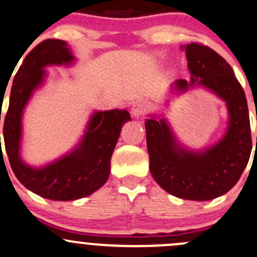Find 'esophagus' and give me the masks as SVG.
Segmentation results:
<instances>
[{
  "instance_id": "obj_1",
  "label": "esophagus",
  "mask_w": 257,
  "mask_h": 257,
  "mask_svg": "<svg viewBox=\"0 0 257 257\" xmlns=\"http://www.w3.org/2000/svg\"><path fill=\"white\" fill-rule=\"evenodd\" d=\"M149 107L150 105L146 102V101L144 100L136 101V102L132 105V108H131L132 116H134V117H140V116L145 115V113L149 111Z\"/></svg>"
}]
</instances>
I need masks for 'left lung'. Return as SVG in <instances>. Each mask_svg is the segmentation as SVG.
I'll return each instance as SVG.
<instances>
[{
	"label": "left lung",
	"instance_id": "1",
	"mask_svg": "<svg viewBox=\"0 0 257 257\" xmlns=\"http://www.w3.org/2000/svg\"><path fill=\"white\" fill-rule=\"evenodd\" d=\"M191 80H177L176 91L202 86L226 102L228 126L222 139L202 151L179 145L165 118L145 121L150 171L169 194L185 200L207 201L230 191L250 159V118L247 101L232 68L212 48L201 43L185 47Z\"/></svg>",
	"mask_w": 257,
	"mask_h": 257
}]
</instances>
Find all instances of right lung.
Here are the masks:
<instances>
[{"instance_id": "right-lung-1", "label": "right lung", "mask_w": 257, "mask_h": 257, "mask_svg": "<svg viewBox=\"0 0 257 257\" xmlns=\"http://www.w3.org/2000/svg\"><path fill=\"white\" fill-rule=\"evenodd\" d=\"M73 61L70 47L62 40H45L32 48L15 75L4 123L5 147L14 174L30 191L55 201L78 200L105 185L121 128L131 120L126 110L97 111L91 116L78 146L70 154L40 169L22 161V113L34 91L45 81V67L68 66Z\"/></svg>"}]
</instances>
